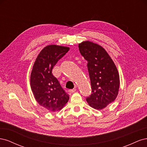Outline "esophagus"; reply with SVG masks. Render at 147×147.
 <instances>
[{"mask_svg":"<svg viewBox=\"0 0 147 147\" xmlns=\"http://www.w3.org/2000/svg\"><path fill=\"white\" fill-rule=\"evenodd\" d=\"M76 90H77V89L76 88H74L73 90H70L69 91V92H72V93H73V92H75L76 91Z\"/></svg>","mask_w":147,"mask_h":147,"instance_id":"esophagus-1","label":"esophagus"}]
</instances>
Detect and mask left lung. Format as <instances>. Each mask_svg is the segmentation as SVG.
I'll return each instance as SVG.
<instances>
[{
	"instance_id": "obj_1",
	"label": "left lung",
	"mask_w": 147,
	"mask_h": 147,
	"mask_svg": "<svg viewBox=\"0 0 147 147\" xmlns=\"http://www.w3.org/2000/svg\"><path fill=\"white\" fill-rule=\"evenodd\" d=\"M79 50L87 61L92 93L86 98L88 104L102 110L118 94L119 76L114 62L105 49L98 44L85 40L79 43Z\"/></svg>"
}]
</instances>
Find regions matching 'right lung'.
Here are the masks:
<instances>
[{
  "label": "right lung",
  "mask_w": 147,
  "mask_h": 147,
  "mask_svg": "<svg viewBox=\"0 0 147 147\" xmlns=\"http://www.w3.org/2000/svg\"><path fill=\"white\" fill-rule=\"evenodd\" d=\"M69 48L50 45L43 48L35 59L30 74L31 90L38 104L49 112L63 109L69 99L52 70L57 62L69 50Z\"/></svg>",
  "instance_id": "right-lung-1"
}]
</instances>
